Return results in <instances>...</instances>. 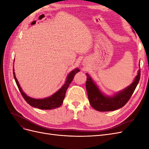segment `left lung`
I'll return each instance as SVG.
<instances>
[{"label":"left lung","mask_w":149,"mask_h":149,"mask_svg":"<svg viewBox=\"0 0 149 149\" xmlns=\"http://www.w3.org/2000/svg\"><path fill=\"white\" fill-rule=\"evenodd\" d=\"M86 74L87 76L86 88L90 104L97 111H112L123 107L128 102L139 83L141 70H138L137 74L131 84L111 96L104 93L91 76L88 73Z\"/></svg>","instance_id":"1"}]
</instances>
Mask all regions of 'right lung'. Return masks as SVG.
Masks as SVG:
<instances>
[{"mask_svg":"<svg viewBox=\"0 0 149 149\" xmlns=\"http://www.w3.org/2000/svg\"><path fill=\"white\" fill-rule=\"evenodd\" d=\"M13 64H14V63H13ZM13 66H14V65H13ZM79 71H80L78 68H76L71 71L69 74H68L66 78V81H65L63 85L56 92L50 96L42 99H36L26 95L25 92L23 91V90H22L19 81H18L17 79L16 78L14 69L13 70V77H14L15 81L18 88H19V91L22 94V96H23L24 100L26 101V102L31 106H32L33 107L38 108V109H40L48 110L56 109V108L61 106V105L63 104V102L64 98L65 97V93L66 92L68 88L69 87V85L72 82V81H73L75 74Z\"/></svg>","mask_w":149,"mask_h":149,"instance_id":"1","label":"right lung"}]
</instances>
